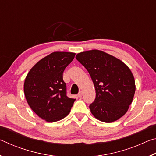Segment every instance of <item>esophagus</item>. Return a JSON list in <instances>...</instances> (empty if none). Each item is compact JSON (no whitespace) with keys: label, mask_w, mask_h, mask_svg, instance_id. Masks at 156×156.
Masks as SVG:
<instances>
[{"label":"esophagus","mask_w":156,"mask_h":156,"mask_svg":"<svg viewBox=\"0 0 156 156\" xmlns=\"http://www.w3.org/2000/svg\"><path fill=\"white\" fill-rule=\"evenodd\" d=\"M83 91H80V92H79V93L78 94V97L81 98L82 96H83Z\"/></svg>","instance_id":"1"}]
</instances>
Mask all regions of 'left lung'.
<instances>
[{
  "label": "left lung",
  "mask_w": 156,
  "mask_h": 156,
  "mask_svg": "<svg viewBox=\"0 0 156 156\" xmlns=\"http://www.w3.org/2000/svg\"><path fill=\"white\" fill-rule=\"evenodd\" d=\"M76 58L88 71L96 89V99L89 105L92 115L104 122L120 119L128 111L136 91L130 69L98 49L78 53Z\"/></svg>",
  "instance_id": "8db88e82"
}]
</instances>
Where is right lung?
<instances>
[{
  "label": "right lung",
  "mask_w": 156,
  "mask_h": 156,
  "mask_svg": "<svg viewBox=\"0 0 156 156\" xmlns=\"http://www.w3.org/2000/svg\"><path fill=\"white\" fill-rule=\"evenodd\" d=\"M75 55L72 52H53L34 65L26 76L24 93L27 103L47 122H57L65 118L75 101L66 95L62 79L65 69Z\"/></svg>",
  "instance_id": "right-lung-1"
}]
</instances>
